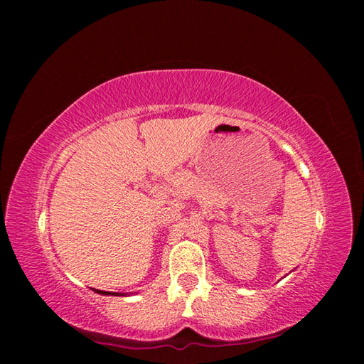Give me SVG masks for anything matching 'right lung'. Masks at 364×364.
Wrapping results in <instances>:
<instances>
[{
  "label": "right lung",
  "mask_w": 364,
  "mask_h": 364,
  "mask_svg": "<svg viewBox=\"0 0 364 364\" xmlns=\"http://www.w3.org/2000/svg\"><path fill=\"white\" fill-rule=\"evenodd\" d=\"M97 291V289H95ZM100 294H105V296H109V294H115V292H107V291H97ZM117 296H120V294H117Z\"/></svg>",
  "instance_id": "add662e5"
}]
</instances>
